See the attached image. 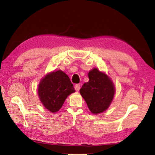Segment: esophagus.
I'll list each match as a JSON object with an SVG mask.
<instances>
[{"instance_id": "1", "label": "esophagus", "mask_w": 155, "mask_h": 155, "mask_svg": "<svg viewBox=\"0 0 155 155\" xmlns=\"http://www.w3.org/2000/svg\"><path fill=\"white\" fill-rule=\"evenodd\" d=\"M74 88H75L76 91H78L81 88V85H79V84H76V85H74Z\"/></svg>"}]
</instances>
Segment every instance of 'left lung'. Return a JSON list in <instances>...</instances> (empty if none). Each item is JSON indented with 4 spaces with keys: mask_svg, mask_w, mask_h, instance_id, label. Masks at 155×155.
I'll list each match as a JSON object with an SVG mask.
<instances>
[{
    "mask_svg": "<svg viewBox=\"0 0 155 155\" xmlns=\"http://www.w3.org/2000/svg\"><path fill=\"white\" fill-rule=\"evenodd\" d=\"M88 77L89 81L83 84L80 94L91 113L101 114L109 108L114 100V84L108 75L96 68L88 72Z\"/></svg>",
    "mask_w": 155,
    "mask_h": 155,
    "instance_id": "1",
    "label": "left lung"
}]
</instances>
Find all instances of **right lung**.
<instances>
[{"label":"right lung","instance_id":"1","mask_svg":"<svg viewBox=\"0 0 155 155\" xmlns=\"http://www.w3.org/2000/svg\"><path fill=\"white\" fill-rule=\"evenodd\" d=\"M75 92L70 78L61 70L48 72L40 80L38 94L41 104L52 113L61 108L65 99Z\"/></svg>","mask_w":155,"mask_h":155}]
</instances>
